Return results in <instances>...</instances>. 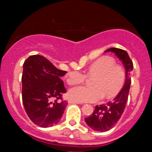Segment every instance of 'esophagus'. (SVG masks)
I'll return each instance as SVG.
<instances>
[{"mask_svg": "<svg viewBox=\"0 0 152 152\" xmlns=\"http://www.w3.org/2000/svg\"><path fill=\"white\" fill-rule=\"evenodd\" d=\"M68 103H74V104H81V102H76V101H74V100H72V99H69L68 100Z\"/></svg>", "mask_w": 152, "mask_h": 152, "instance_id": "obj_1", "label": "esophagus"}]
</instances>
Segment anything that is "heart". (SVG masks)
Listing matches in <instances>:
<instances>
[{
	"label": "heart",
	"mask_w": 152,
	"mask_h": 152,
	"mask_svg": "<svg viewBox=\"0 0 152 152\" xmlns=\"http://www.w3.org/2000/svg\"><path fill=\"white\" fill-rule=\"evenodd\" d=\"M87 75L94 76L91 82L93 86H77L70 89L68 96L72 100L79 102H96L104 96L111 99L121 90L125 82V72L120 65L110 56H102L91 64L87 68ZM86 75L75 70L68 73V85H76L84 82Z\"/></svg>",
	"instance_id": "1"
}]
</instances>
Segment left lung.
I'll return each instance as SVG.
<instances>
[{"mask_svg": "<svg viewBox=\"0 0 152 152\" xmlns=\"http://www.w3.org/2000/svg\"><path fill=\"white\" fill-rule=\"evenodd\" d=\"M104 52H113L121 61L125 67L126 80L123 88L113 101L105 104L96 106L93 114L85 118L86 124L92 129L102 132L111 129L123 114L128 101L131 85V73L133 70L132 61L126 50L111 48Z\"/></svg>", "mask_w": 152, "mask_h": 152, "instance_id": "left-lung-1", "label": "left lung"}]
</instances>
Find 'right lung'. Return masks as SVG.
Instances as JSON below:
<instances>
[{
	"instance_id": "right-lung-1",
	"label": "right lung",
	"mask_w": 152,
	"mask_h": 152,
	"mask_svg": "<svg viewBox=\"0 0 152 152\" xmlns=\"http://www.w3.org/2000/svg\"><path fill=\"white\" fill-rule=\"evenodd\" d=\"M66 71L56 68L40 55L30 56L23 63L22 99L28 118L40 127L52 126L60 121L67 102L61 77Z\"/></svg>"
}]
</instances>
